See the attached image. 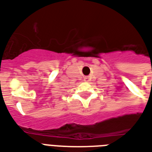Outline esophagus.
I'll return each instance as SVG.
<instances>
[{"label": "esophagus", "mask_w": 152, "mask_h": 152, "mask_svg": "<svg viewBox=\"0 0 152 152\" xmlns=\"http://www.w3.org/2000/svg\"><path fill=\"white\" fill-rule=\"evenodd\" d=\"M84 80L86 82H88L89 80H90V78H89L88 76H85V80Z\"/></svg>", "instance_id": "34e87169"}]
</instances>
